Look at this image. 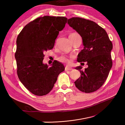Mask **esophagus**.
I'll use <instances>...</instances> for the list:
<instances>
[{
  "label": "esophagus",
  "instance_id": "obj_1",
  "mask_svg": "<svg viewBox=\"0 0 125 125\" xmlns=\"http://www.w3.org/2000/svg\"><path fill=\"white\" fill-rule=\"evenodd\" d=\"M73 69V68H71V67H67V66H66L65 67V71H71V70H72Z\"/></svg>",
  "mask_w": 125,
  "mask_h": 125
}]
</instances>
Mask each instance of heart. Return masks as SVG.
Listing matches in <instances>:
<instances>
[{"label": "heart", "mask_w": 125, "mask_h": 125, "mask_svg": "<svg viewBox=\"0 0 125 125\" xmlns=\"http://www.w3.org/2000/svg\"><path fill=\"white\" fill-rule=\"evenodd\" d=\"M76 35H77V33H71V34L69 36H74ZM71 58L69 57L65 56V55H63V56H61V57H59L58 60L60 61V62H62V63H67V64H70L71 62Z\"/></svg>", "instance_id": "1"}]
</instances>
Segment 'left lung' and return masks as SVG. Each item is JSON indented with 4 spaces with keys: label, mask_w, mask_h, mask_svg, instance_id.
Segmentation results:
<instances>
[{
    "label": "left lung",
    "mask_w": 125,
    "mask_h": 125,
    "mask_svg": "<svg viewBox=\"0 0 125 125\" xmlns=\"http://www.w3.org/2000/svg\"><path fill=\"white\" fill-rule=\"evenodd\" d=\"M68 24L83 40L84 48L77 61L88 65L84 71L80 66L75 68L81 74L74 82L75 86L84 93L95 92L104 84L113 65V43L105 30L93 21L77 17L68 19Z\"/></svg>",
    "instance_id": "obj_1"
}]
</instances>
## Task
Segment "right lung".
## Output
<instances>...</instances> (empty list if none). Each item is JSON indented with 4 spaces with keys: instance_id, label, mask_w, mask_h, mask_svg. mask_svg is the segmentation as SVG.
Returning a JSON list of instances; mask_svg holds the SVG:
<instances>
[{
    "instance_id": "obj_1",
    "label": "right lung",
    "mask_w": 125,
    "mask_h": 125,
    "mask_svg": "<svg viewBox=\"0 0 125 125\" xmlns=\"http://www.w3.org/2000/svg\"><path fill=\"white\" fill-rule=\"evenodd\" d=\"M67 20L63 16L39 17L27 24L17 37V74L25 87L35 95L49 93L59 74L64 71V65L58 61H54L51 67L42 61L44 52L53 48Z\"/></svg>"
}]
</instances>
